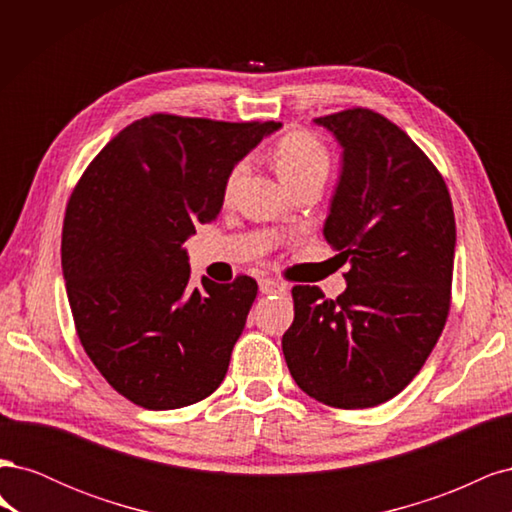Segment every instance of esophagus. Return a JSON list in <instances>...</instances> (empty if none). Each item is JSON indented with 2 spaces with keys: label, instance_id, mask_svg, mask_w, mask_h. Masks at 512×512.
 Masks as SVG:
<instances>
[{
  "label": "esophagus",
  "instance_id": "esophagus-1",
  "mask_svg": "<svg viewBox=\"0 0 512 512\" xmlns=\"http://www.w3.org/2000/svg\"><path fill=\"white\" fill-rule=\"evenodd\" d=\"M258 288H260L262 294H282V292L288 290L286 284L275 282V280H271V277H265V280H260Z\"/></svg>",
  "mask_w": 512,
  "mask_h": 512
}]
</instances>
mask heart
Returning <instances> with one entry per match:
<instances>
[{
    "mask_svg": "<svg viewBox=\"0 0 512 512\" xmlns=\"http://www.w3.org/2000/svg\"><path fill=\"white\" fill-rule=\"evenodd\" d=\"M275 164L280 177L292 185L309 177H327L331 158L316 136L307 132H288L275 145ZM247 164L239 162L226 179V194H232L243 177Z\"/></svg>",
    "mask_w": 512,
    "mask_h": 512,
    "instance_id": "obj_1",
    "label": "heart"
}]
</instances>
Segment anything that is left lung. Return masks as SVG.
I'll use <instances>...</instances> for the list:
<instances>
[{"mask_svg":"<svg viewBox=\"0 0 512 512\" xmlns=\"http://www.w3.org/2000/svg\"><path fill=\"white\" fill-rule=\"evenodd\" d=\"M342 147L324 239L350 262L346 290L294 286L282 337L299 389L344 410L384 404L421 371L451 305L455 213L442 175L386 117L314 119Z\"/></svg>","mask_w":512,"mask_h":512,"instance_id":"obj_1","label":"left lung"}]
</instances>
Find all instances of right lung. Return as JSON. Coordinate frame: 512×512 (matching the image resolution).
Returning a JSON list of instances; mask_svg holds the SVG:
<instances>
[{
  "mask_svg": "<svg viewBox=\"0 0 512 512\" xmlns=\"http://www.w3.org/2000/svg\"><path fill=\"white\" fill-rule=\"evenodd\" d=\"M282 123L151 115L89 164L66 209L61 269L81 344L132 404L175 410L222 384L258 286L203 277L188 241L218 218L226 179Z\"/></svg>",
  "mask_w": 512,
  "mask_h": 512,
  "instance_id": "obj_1",
  "label": "right lung"
}]
</instances>
